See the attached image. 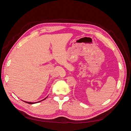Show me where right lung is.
Returning <instances> with one entry per match:
<instances>
[{
  "label": "right lung",
  "instance_id": "obj_1",
  "mask_svg": "<svg viewBox=\"0 0 131 131\" xmlns=\"http://www.w3.org/2000/svg\"><path fill=\"white\" fill-rule=\"evenodd\" d=\"M46 97V98H47ZM46 98H45V99H43V100H45V99ZM39 101V102H26V103H28V104H35V103H38V102H41V101Z\"/></svg>",
  "mask_w": 131,
  "mask_h": 131
}]
</instances>
